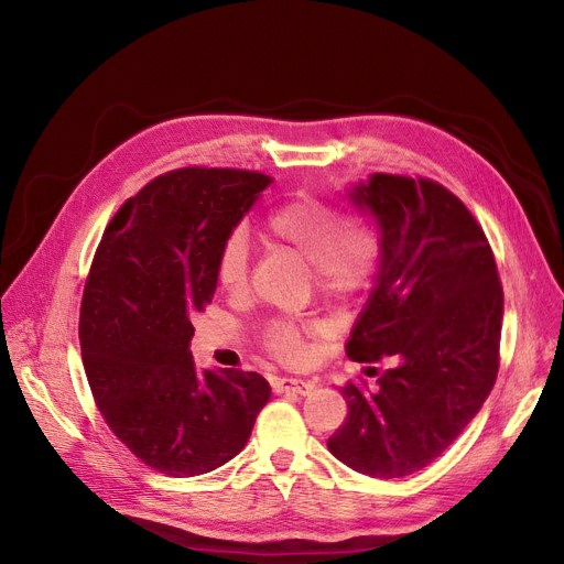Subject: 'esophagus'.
Returning a JSON list of instances; mask_svg holds the SVG:
<instances>
[{
	"instance_id": "1",
	"label": "esophagus",
	"mask_w": 564,
	"mask_h": 564,
	"mask_svg": "<svg viewBox=\"0 0 564 564\" xmlns=\"http://www.w3.org/2000/svg\"><path fill=\"white\" fill-rule=\"evenodd\" d=\"M274 393H297V395H308L313 391V383L304 379H292V377H279L272 381Z\"/></svg>"
}]
</instances>
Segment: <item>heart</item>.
Returning <instances> with one entry per match:
<instances>
[{
  "label": "heart",
  "instance_id": "obj_1",
  "mask_svg": "<svg viewBox=\"0 0 564 564\" xmlns=\"http://www.w3.org/2000/svg\"><path fill=\"white\" fill-rule=\"evenodd\" d=\"M264 237L313 267L322 292L345 297L366 288L377 270L379 240L364 219H343L336 207L313 196L292 198L267 217ZM215 279L221 290L237 294L249 279V240L242 230H230L219 247ZM262 343L281 361L304 357L302 329L294 322L276 319L262 332Z\"/></svg>",
  "mask_w": 564,
  "mask_h": 564
}]
</instances>
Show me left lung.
<instances>
[{"mask_svg": "<svg viewBox=\"0 0 564 564\" xmlns=\"http://www.w3.org/2000/svg\"><path fill=\"white\" fill-rule=\"evenodd\" d=\"M347 198L379 232L375 285L347 357L393 368L375 389L347 383V421L327 446L364 476L404 478L446 451L489 398L502 288L482 228L446 187L372 173Z\"/></svg>", "mask_w": 564, "mask_h": 564, "instance_id": "left-lung-1", "label": "left lung"}]
</instances>
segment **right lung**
<instances>
[{"label":"right lung","instance_id":"right-lung-1","mask_svg":"<svg viewBox=\"0 0 564 564\" xmlns=\"http://www.w3.org/2000/svg\"><path fill=\"white\" fill-rule=\"evenodd\" d=\"M270 185L251 171H171L118 210L96 251L79 313L88 387L111 432L164 476L224 466L272 395L258 372L198 370L189 349L219 247Z\"/></svg>","mask_w":564,"mask_h":564}]
</instances>
